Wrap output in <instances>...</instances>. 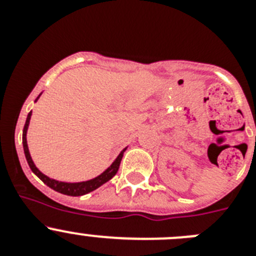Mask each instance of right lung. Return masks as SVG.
Segmentation results:
<instances>
[{
  "mask_svg": "<svg viewBox=\"0 0 256 256\" xmlns=\"http://www.w3.org/2000/svg\"><path fill=\"white\" fill-rule=\"evenodd\" d=\"M40 96L36 98V101L40 98ZM30 116H32V112H29L28 116H26V126H24V130H22V148H24V154H26V162H28L29 166H30L32 172L40 178L44 184H47L48 187H51L52 190H55V191L60 192V194H64V195L68 196H82L88 194V192H92L94 191L96 188H98L100 186H102L104 183H106L108 180H112L114 177L115 174H116L118 169H119V165H120L122 162V158H123V154L124 151L126 150V148L122 151L119 155H118L116 159L112 162V164L106 169L105 172L100 174V176H97V177L92 178L90 180H86V182H76V183H68V182H60V180H52V178L47 177L44 176L40 169L37 168L32 160V156L29 154V148H28V144H26V132H28V126H29V122H30Z\"/></svg>",
  "mask_w": 256,
  "mask_h": 256,
  "instance_id": "add662e5",
  "label": "right lung"
}]
</instances>
